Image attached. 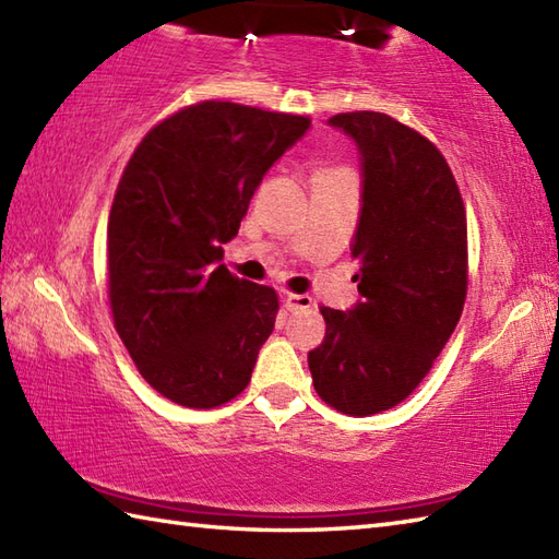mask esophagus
<instances>
[{
	"label": "esophagus",
	"mask_w": 559,
	"mask_h": 559,
	"mask_svg": "<svg viewBox=\"0 0 559 559\" xmlns=\"http://www.w3.org/2000/svg\"><path fill=\"white\" fill-rule=\"evenodd\" d=\"M283 305L290 312H300V310H310L312 307V298L310 295H300V293H286L283 295Z\"/></svg>",
	"instance_id": "esophagus-1"
}]
</instances>
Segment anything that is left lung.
<instances>
[{
  "instance_id": "obj_1",
  "label": "left lung",
  "mask_w": 559,
  "mask_h": 559,
  "mask_svg": "<svg viewBox=\"0 0 559 559\" xmlns=\"http://www.w3.org/2000/svg\"><path fill=\"white\" fill-rule=\"evenodd\" d=\"M362 160V211L350 254L360 302L319 307L326 336L310 350L319 399L355 418L408 399L463 312L468 290L466 209L430 139L384 112H341Z\"/></svg>"
}]
</instances>
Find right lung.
<instances>
[{
    "instance_id": "obj_1",
    "label": "right lung",
    "mask_w": 559,
    "mask_h": 559,
    "mask_svg": "<svg viewBox=\"0 0 559 559\" xmlns=\"http://www.w3.org/2000/svg\"><path fill=\"white\" fill-rule=\"evenodd\" d=\"M310 117L201 100L139 141L108 218V298L124 348L160 396L216 408L242 394L278 295L237 278L223 245L261 177Z\"/></svg>"
}]
</instances>
